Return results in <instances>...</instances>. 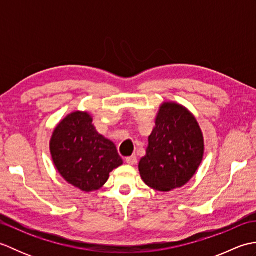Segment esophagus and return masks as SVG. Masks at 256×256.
Segmentation results:
<instances>
[{
	"label": "esophagus",
	"instance_id": "esophagus-1",
	"mask_svg": "<svg viewBox=\"0 0 256 256\" xmlns=\"http://www.w3.org/2000/svg\"><path fill=\"white\" fill-rule=\"evenodd\" d=\"M125 162H126L128 165H135L138 162V158H136V156H135V155L128 156V157H126V158H125Z\"/></svg>",
	"mask_w": 256,
	"mask_h": 256
}]
</instances>
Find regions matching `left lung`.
I'll use <instances>...</instances> for the list:
<instances>
[{
    "label": "left lung",
    "mask_w": 256,
    "mask_h": 256,
    "mask_svg": "<svg viewBox=\"0 0 256 256\" xmlns=\"http://www.w3.org/2000/svg\"><path fill=\"white\" fill-rule=\"evenodd\" d=\"M204 150L202 132L192 114L177 103H162L140 160V177L158 192L182 187L197 172Z\"/></svg>",
    "instance_id": "8db88e82"
}]
</instances>
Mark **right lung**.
I'll return each mask as SVG.
<instances>
[{"label":"right lung","instance_id":"1","mask_svg":"<svg viewBox=\"0 0 256 256\" xmlns=\"http://www.w3.org/2000/svg\"><path fill=\"white\" fill-rule=\"evenodd\" d=\"M50 153L64 180L86 192L101 188L123 164L116 145L96 131L86 112H74L57 125Z\"/></svg>","mask_w":256,"mask_h":256}]
</instances>
